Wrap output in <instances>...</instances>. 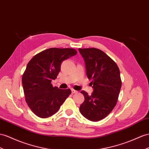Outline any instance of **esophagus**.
<instances>
[{
  "label": "esophagus",
  "mask_w": 149,
  "mask_h": 149,
  "mask_svg": "<svg viewBox=\"0 0 149 149\" xmlns=\"http://www.w3.org/2000/svg\"><path fill=\"white\" fill-rule=\"evenodd\" d=\"M78 91H76V90H74V89H72V94H75V93H77Z\"/></svg>",
  "instance_id": "34e87169"
}]
</instances>
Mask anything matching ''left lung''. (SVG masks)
<instances>
[{
  "instance_id": "obj_1",
  "label": "left lung",
  "mask_w": 149,
  "mask_h": 149,
  "mask_svg": "<svg viewBox=\"0 0 149 149\" xmlns=\"http://www.w3.org/2000/svg\"><path fill=\"white\" fill-rule=\"evenodd\" d=\"M84 59L87 78L91 80L94 91L82 93L84 101L80 111L87 119L100 121L112 111L117 103L121 87L120 69L117 64L100 49L79 48Z\"/></svg>"
}]
</instances>
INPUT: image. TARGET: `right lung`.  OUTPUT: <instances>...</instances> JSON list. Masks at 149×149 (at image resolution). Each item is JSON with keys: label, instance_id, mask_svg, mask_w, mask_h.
Returning a JSON list of instances; mask_svg holds the SVG:
<instances>
[{"label": "right lung", "instance_id": "1", "mask_svg": "<svg viewBox=\"0 0 149 149\" xmlns=\"http://www.w3.org/2000/svg\"><path fill=\"white\" fill-rule=\"evenodd\" d=\"M74 48H51L34 56L22 77L25 100L36 116H51L58 111L71 90L61 89L52 84L60 71L63 60L77 54Z\"/></svg>", "mask_w": 149, "mask_h": 149}]
</instances>
